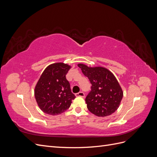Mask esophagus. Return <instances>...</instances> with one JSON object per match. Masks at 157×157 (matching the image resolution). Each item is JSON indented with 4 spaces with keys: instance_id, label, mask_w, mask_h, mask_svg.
<instances>
[{
    "instance_id": "34e87169",
    "label": "esophagus",
    "mask_w": 157,
    "mask_h": 157,
    "mask_svg": "<svg viewBox=\"0 0 157 157\" xmlns=\"http://www.w3.org/2000/svg\"><path fill=\"white\" fill-rule=\"evenodd\" d=\"M75 96H77V97H82V98H84V92H78V93H77L75 94Z\"/></svg>"
}]
</instances>
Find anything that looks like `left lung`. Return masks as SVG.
Returning a JSON list of instances; mask_svg holds the SVG:
<instances>
[{
    "mask_svg": "<svg viewBox=\"0 0 157 157\" xmlns=\"http://www.w3.org/2000/svg\"><path fill=\"white\" fill-rule=\"evenodd\" d=\"M78 66L92 84L91 91L85 99L88 110L102 117L115 113L121 104L123 92L114 75L105 67H90L82 63Z\"/></svg>",
    "mask_w": 157,
    "mask_h": 157,
    "instance_id": "left-lung-1",
    "label": "left lung"
}]
</instances>
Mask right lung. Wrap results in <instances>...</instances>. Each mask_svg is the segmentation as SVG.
Listing matches in <instances>:
<instances>
[{
	"instance_id": "right-lung-1",
	"label": "right lung",
	"mask_w": 157,
	"mask_h": 157,
	"mask_svg": "<svg viewBox=\"0 0 157 157\" xmlns=\"http://www.w3.org/2000/svg\"><path fill=\"white\" fill-rule=\"evenodd\" d=\"M71 66L56 63L47 67L42 73L35 88L38 105L44 113L57 115L65 112L75 98L71 92L66 75Z\"/></svg>"
}]
</instances>
